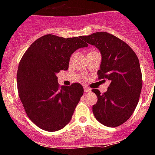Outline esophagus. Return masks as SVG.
Returning <instances> with one entry per match:
<instances>
[{
	"label": "esophagus",
	"instance_id": "1",
	"mask_svg": "<svg viewBox=\"0 0 155 155\" xmlns=\"http://www.w3.org/2000/svg\"><path fill=\"white\" fill-rule=\"evenodd\" d=\"M91 91H92L91 89H89V87H86V86L84 87V92H85V93H90Z\"/></svg>",
	"mask_w": 155,
	"mask_h": 155
}]
</instances>
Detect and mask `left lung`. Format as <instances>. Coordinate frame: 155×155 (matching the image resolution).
<instances>
[{"mask_svg":"<svg viewBox=\"0 0 155 155\" xmlns=\"http://www.w3.org/2000/svg\"><path fill=\"white\" fill-rule=\"evenodd\" d=\"M101 54L99 79H108V90L97 96L93 106L95 118L104 126L115 127L128 120L139 102L142 89V73L137 55L126 43L108 32H96L83 36Z\"/></svg>","mask_w":155,"mask_h":155,"instance_id":"obj_1","label":"left lung"}]
</instances>
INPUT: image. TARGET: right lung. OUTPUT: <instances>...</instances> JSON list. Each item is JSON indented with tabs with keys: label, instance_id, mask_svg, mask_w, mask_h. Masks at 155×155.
Returning <instances> with one entry per match:
<instances>
[{
	"label": "right lung",
	"instance_id": "obj_1",
	"mask_svg": "<svg viewBox=\"0 0 155 155\" xmlns=\"http://www.w3.org/2000/svg\"><path fill=\"white\" fill-rule=\"evenodd\" d=\"M81 38L46 35L20 60L16 77L20 101L29 119L44 131H58L69 124L83 95L79 83L59 86L57 78L60 70H68L72 54L88 46Z\"/></svg>",
	"mask_w": 155,
	"mask_h": 155
}]
</instances>
